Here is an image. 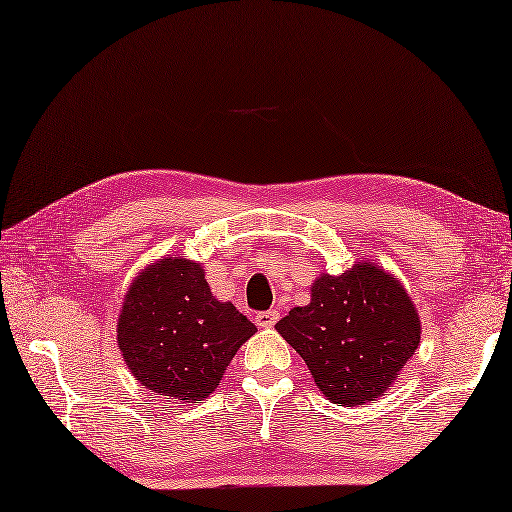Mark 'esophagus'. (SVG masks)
Segmentation results:
<instances>
[{"label": "esophagus", "instance_id": "34e87169", "mask_svg": "<svg viewBox=\"0 0 512 512\" xmlns=\"http://www.w3.org/2000/svg\"><path fill=\"white\" fill-rule=\"evenodd\" d=\"M279 321V312L277 310H266V312H259L255 317V323L259 328H273V325Z\"/></svg>", "mask_w": 512, "mask_h": 512}]
</instances>
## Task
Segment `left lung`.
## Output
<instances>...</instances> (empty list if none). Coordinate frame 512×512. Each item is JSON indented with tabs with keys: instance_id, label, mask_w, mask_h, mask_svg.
Returning a JSON list of instances; mask_svg holds the SVG:
<instances>
[{
	"instance_id": "8db88e82",
	"label": "left lung",
	"mask_w": 512,
	"mask_h": 512,
	"mask_svg": "<svg viewBox=\"0 0 512 512\" xmlns=\"http://www.w3.org/2000/svg\"><path fill=\"white\" fill-rule=\"evenodd\" d=\"M277 332L306 361L334 405L383 396L418 350L420 317L396 277L372 262L321 275L308 306L292 308Z\"/></svg>"
}]
</instances>
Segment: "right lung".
<instances>
[{
	"label": "right lung",
	"mask_w": 512,
	"mask_h": 512,
	"mask_svg": "<svg viewBox=\"0 0 512 512\" xmlns=\"http://www.w3.org/2000/svg\"><path fill=\"white\" fill-rule=\"evenodd\" d=\"M116 332L140 385L169 402H193L213 394L257 328L233 303L211 295L200 264L165 257L129 286Z\"/></svg>",
	"instance_id": "right-lung-1"
}]
</instances>
